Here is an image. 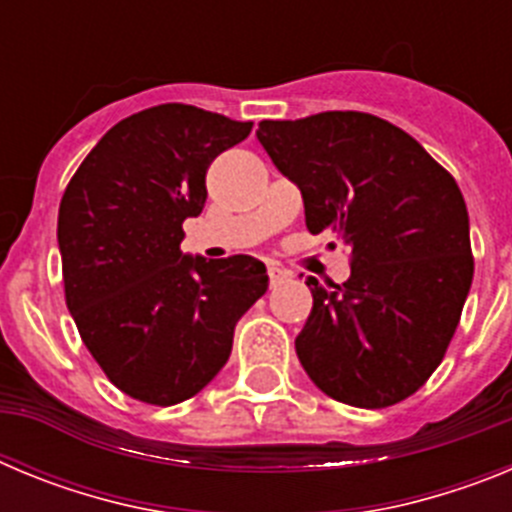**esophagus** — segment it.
<instances>
[{"mask_svg":"<svg viewBox=\"0 0 512 512\" xmlns=\"http://www.w3.org/2000/svg\"><path fill=\"white\" fill-rule=\"evenodd\" d=\"M266 274H269V282L271 284H279V282H284V279H287V271L279 269V266H274V264H271L269 269H266Z\"/></svg>","mask_w":512,"mask_h":512,"instance_id":"34e87169","label":"esophagus"}]
</instances>
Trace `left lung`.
Masks as SVG:
<instances>
[{
    "mask_svg": "<svg viewBox=\"0 0 512 512\" xmlns=\"http://www.w3.org/2000/svg\"><path fill=\"white\" fill-rule=\"evenodd\" d=\"M256 138L300 187L307 230L351 251L343 284L307 279L300 364L333 400L390 408L436 372L472 287L459 184L418 140L366 112L264 120Z\"/></svg>",
    "mask_w": 512,
    "mask_h": 512,
    "instance_id": "8db88e82",
    "label": "left lung"
}]
</instances>
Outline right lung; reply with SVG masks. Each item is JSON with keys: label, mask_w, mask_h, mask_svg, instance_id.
<instances>
[{"label": "right lung", "mask_w": 512, "mask_h": 512, "mask_svg": "<svg viewBox=\"0 0 512 512\" xmlns=\"http://www.w3.org/2000/svg\"><path fill=\"white\" fill-rule=\"evenodd\" d=\"M251 128L192 104L148 107L107 130L63 192L66 305L107 379L135 400L166 408L197 395L269 287L253 256L182 253V223L205 207L212 158Z\"/></svg>", "instance_id": "obj_1"}]
</instances>
